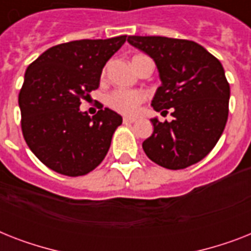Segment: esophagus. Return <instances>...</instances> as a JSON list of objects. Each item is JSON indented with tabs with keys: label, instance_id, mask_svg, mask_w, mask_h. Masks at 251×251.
<instances>
[{
	"label": "esophagus",
	"instance_id": "34e87169",
	"mask_svg": "<svg viewBox=\"0 0 251 251\" xmlns=\"http://www.w3.org/2000/svg\"><path fill=\"white\" fill-rule=\"evenodd\" d=\"M137 121V118L134 117H124V124H134Z\"/></svg>",
	"mask_w": 251,
	"mask_h": 251
}]
</instances>
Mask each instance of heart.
Wrapping results in <instances>:
<instances>
[{
    "label": "heart",
    "instance_id": "1",
    "mask_svg": "<svg viewBox=\"0 0 251 251\" xmlns=\"http://www.w3.org/2000/svg\"><path fill=\"white\" fill-rule=\"evenodd\" d=\"M143 101H145V94L137 90H116L106 96V104L112 109L129 116L137 113Z\"/></svg>",
    "mask_w": 251,
    "mask_h": 251
}]
</instances>
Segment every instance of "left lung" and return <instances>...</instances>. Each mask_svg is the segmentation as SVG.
<instances>
[{"label":"left lung","mask_w":251,"mask_h":251,"mask_svg":"<svg viewBox=\"0 0 251 251\" xmlns=\"http://www.w3.org/2000/svg\"><path fill=\"white\" fill-rule=\"evenodd\" d=\"M130 45L156 64L161 86L151 105L172 109L173 120L151 118L153 133L143 142L146 155L167 169H183L206 157L222 137L230 88L220 61L195 41L163 36H129Z\"/></svg>","instance_id":"left-lung-1"}]
</instances>
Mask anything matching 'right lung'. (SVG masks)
Wrapping results in <instances>:
<instances>
[{"mask_svg": "<svg viewBox=\"0 0 251 251\" xmlns=\"http://www.w3.org/2000/svg\"><path fill=\"white\" fill-rule=\"evenodd\" d=\"M126 36L75 40L49 48L29 65L19 92L22 133L52 171L76 177L105 157L122 117L109 108L90 117L80 101L100 84L102 68Z\"/></svg>", "mask_w": 251, "mask_h": 251, "instance_id": "1", "label": "right lung"}]
</instances>
